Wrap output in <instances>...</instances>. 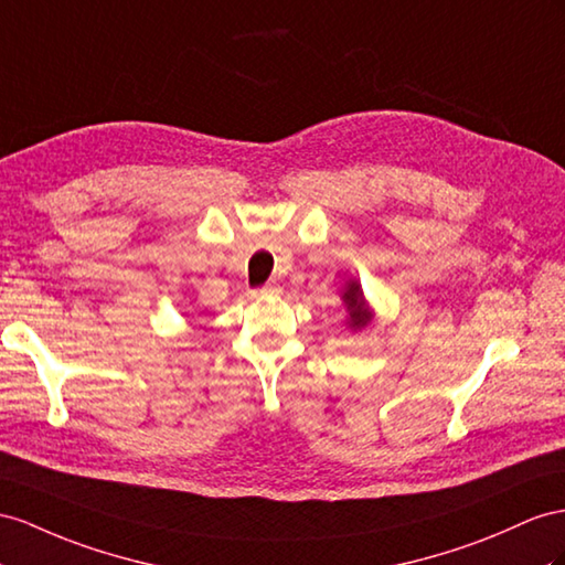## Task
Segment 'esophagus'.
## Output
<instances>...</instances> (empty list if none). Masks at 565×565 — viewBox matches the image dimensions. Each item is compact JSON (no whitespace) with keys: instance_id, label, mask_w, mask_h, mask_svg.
I'll list each match as a JSON object with an SVG mask.
<instances>
[{"instance_id":"1","label":"esophagus","mask_w":565,"mask_h":565,"mask_svg":"<svg viewBox=\"0 0 565 565\" xmlns=\"http://www.w3.org/2000/svg\"><path fill=\"white\" fill-rule=\"evenodd\" d=\"M279 294H281V288H279L277 284H267V286H263V288H257V291H255V298L265 300V298H277Z\"/></svg>"}]
</instances>
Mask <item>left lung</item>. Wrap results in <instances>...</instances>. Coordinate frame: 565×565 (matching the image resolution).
<instances>
[{"mask_svg": "<svg viewBox=\"0 0 565 565\" xmlns=\"http://www.w3.org/2000/svg\"><path fill=\"white\" fill-rule=\"evenodd\" d=\"M341 300L345 308V329L349 331H363L372 320H374V310L367 302L363 286H360L358 279H349L341 291Z\"/></svg>", "mask_w": 565, "mask_h": 565, "instance_id": "8db88e82", "label": "left lung"}]
</instances>
